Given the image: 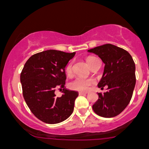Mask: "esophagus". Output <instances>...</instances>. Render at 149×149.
<instances>
[{"mask_svg":"<svg viewBox=\"0 0 149 149\" xmlns=\"http://www.w3.org/2000/svg\"><path fill=\"white\" fill-rule=\"evenodd\" d=\"M79 95H86V94H87V92H79Z\"/></svg>","mask_w":149,"mask_h":149,"instance_id":"esophagus-1","label":"esophagus"}]
</instances>
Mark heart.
<instances>
[{
    "mask_svg": "<svg viewBox=\"0 0 149 149\" xmlns=\"http://www.w3.org/2000/svg\"><path fill=\"white\" fill-rule=\"evenodd\" d=\"M94 56H88L87 58V62L88 63ZM65 73L68 76H71L73 73V63L70 62L65 68ZM94 81L92 79L84 77H77L69 83V87L71 90L77 91H87L90 87L93 84Z\"/></svg>",
    "mask_w": 149,
    "mask_h": 149,
    "instance_id": "1",
    "label": "heart"
}]
</instances>
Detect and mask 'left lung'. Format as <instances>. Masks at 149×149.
I'll return each mask as SVG.
<instances>
[{"label": "left lung", "mask_w": 149, "mask_h": 149, "mask_svg": "<svg viewBox=\"0 0 149 149\" xmlns=\"http://www.w3.org/2000/svg\"><path fill=\"white\" fill-rule=\"evenodd\" d=\"M98 55L105 64L104 74L98 87L107 92L98 93V99L93 105L98 115L112 118L123 112L132 97L136 83L135 65L128 51L112 44H105L88 50Z\"/></svg>", "instance_id": "1"}]
</instances>
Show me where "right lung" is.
<instances>
[{
  "label": "right lung",
  "instance_id": "right-lung-1",
  "mask_svg": "<svg viewBox=\"0 0 149 149\" xmlns=\"http://www.w3.org/2000/svg\"><path fill=\"white\" fill-rule=\"evenodd\" d=\"M75 52L48 50L34 54L24 65L20 73L23 95L36 118L54 124L70 117L78 93L65 88V68ZM63 89L61 97L55 96L56 88Z\"/></svg>",
  "mask_w": 149,
  "mask_h": 149
}]
</instances>
